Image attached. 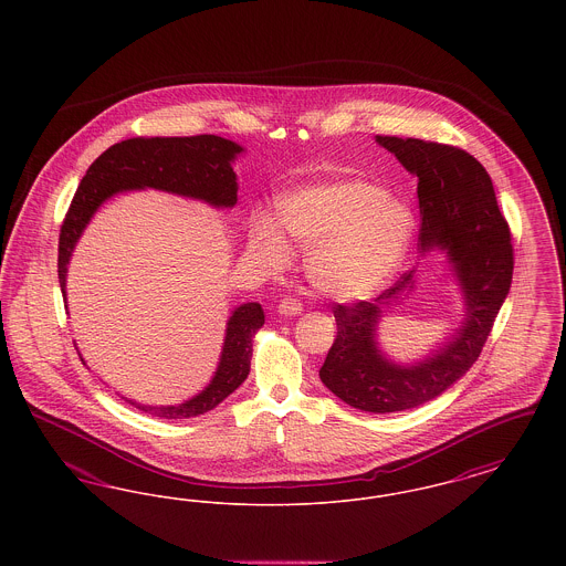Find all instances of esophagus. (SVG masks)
<instances>
[{
    "label": "esophagus",
    "instance_id": "1",
    "mask_svg": "<svg viewBox=\"0 0 566 566\" xmlns=\"http://www.w3.org/2000/svg\"><path fill=\"white\" fill-rule=\"evenodd\" d=\"M303 312V305L295 298H282L277 305L280 316H298Z\"/></svg>",
    "mask_w": 566,
    "mask_h": 566
}]
</instances>
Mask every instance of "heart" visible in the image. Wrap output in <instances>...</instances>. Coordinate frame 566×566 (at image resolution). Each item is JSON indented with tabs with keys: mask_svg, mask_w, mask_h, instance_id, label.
Masks as SVG:
<instances>
[{
	"mask_svg": "<svg viewBox=\"0 0 566 566\" xmlns=\"http://www.w3.org/2000/svg\"><path fill=\"white\" fill-rule=\"evenodd\" d=\"M280 223L310 248V282L335 298H365L399 270L416 231L409 206L363 180L326 178L291 190L280 201ZM270 216L250 229V248L261 263L280 270L291 243Z\"/></svg>",
	"mask_w": 566,
	"mask_h": 566,
	"instance_id": "heart-1",
	"label": "heart"
}]
</instances>
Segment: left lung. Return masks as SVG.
Segmentation results:
<instances>
[{
    "instance_id": "left-lung-1",
    "label": "left lung",
    "mask_w": 566,
    "mask_h": 566,
    "mask_svg": "<svg viewBox=\"0 0 566 566\" xmlns=\"http://www.w3.org/2000/svg\"><path fill=\"white\" fill-rule=\"evenodd\" d=\"M376 142L418 178V261L443 254L446 277L462 303L457 328L413 360L392 358L381 348L379 324L416 291L418 265L374 303L333 310L337 339L321 369L324 386L360 411L395 413L437 399L478 360L512 289L513 250L492 180L475 157L413 137L376 135Z\"/></svg>"
}]
</instances>
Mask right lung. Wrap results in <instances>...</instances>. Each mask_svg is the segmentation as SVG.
I'll return each mask as SVG.
<instances>
[{"label":"right lung","instance_id":"add662e5","mask_svg":"<svg viewBox=\"0 0 566 566\" xmlns=\"http://www.w3.org/2000/svg\"><path fill=\"white\" fill-rule=\"evenodd\" d=\"M245 148L218 135L195 137H134L109 146L82 178L81 187L59 235V284L67 303V265L84 229L97 210L120 192L155 189L208 203L214 210H231L238 203V174L233 163ZM265 324L261 303L238 305L224 328L222 350L214 376L203 390L176 405H144L123 397L137 409L165 418H195L235 392L250 374L252 339Z\"/></svg>","mask_w":566,"mask_h":566}]
</instances>
